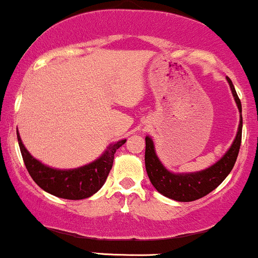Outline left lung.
Here are the masks:
<instances>
[{
    "instance_id": "8db88e82",
    "label": "left lung",
    "mask_w": 258,
    "mask_h": 258,
    "mask_svg": "<svg viewBox=\"0 0 258 258\" xmlns=\"http://www.w3.org/2000/svg\"><path fill=\"white\" fill-rule=\"evenodd\" d=\"M229 83L234 100L238 105L239 112L241 113V102L236 94L235 88L229 78H227ZM241 133H242V117L240 114L239 129L236 137L231 144L230 149L227 153L216 162L213 166L201 172L195 173H172L161 163L155 151V145L150 137L145 138L146 141V150H145V166L151 184L158 192L166 198H169L175 201L190 202L199 200L207 194L216 189L219 184L227 178L228 174L233 169L238 158L240 145H241Z\"/></svg>"
}]
</instances>
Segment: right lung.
Returning a JSON list of instances; mask_svg holds the SVG:
<instances>
[{"label":"right lung","mask_w":258,"mask_h":258,"mask_svg":"<svg viewBox=\"0 0 258 258\" xmlns=\"http://www.w3.org/2000/svg\"><path fill=\"white\" fill-rule=\"evenodd\" d=\"M17 138L23 161L33 180L51 195L67 200L88 199L105 184L113 164L114 153L126 140L109 145L105 153L96 161L75 169H56L42 164L29 153L17 130Z\"/></svg>","instance_id":"obj_1"}]
</instances>
